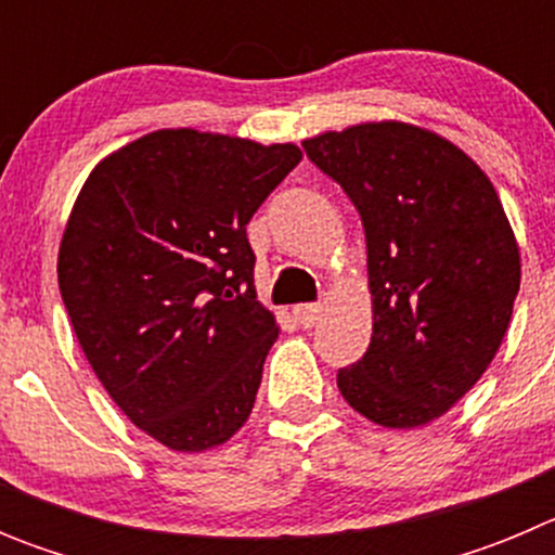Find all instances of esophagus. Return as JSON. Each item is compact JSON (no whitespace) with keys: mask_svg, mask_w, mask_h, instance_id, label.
Masks as SVG:
<instances>
[{"mask_svg":"<svg viewBox=\"0 0 555 555\" xmlns=\"http://www.w3.org/2000/svg\"><path fill=\"white\" fill-rule=\"evenodd\" d=\"M320 313H322L320 302H302V306H294V317H297V322H300L302 327L317 325Z\"/></svg>","mask_w":555,"mask_h":555,"instance_id":"esophagus-1","label":"esophagus"}]
</instances>
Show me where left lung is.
I'll list each match as a JSON object with an SVG mask.
<instances>
[{"instance_id": "obj_1", "label": "left lung", "mask_w": 555, "mask_h": 555, "mask_svg": "<svg viewBox=\"0 0 555 555\" xmlns=\"http://www.w3.org/2000/svg\"><path fill=\"white\" fill-rule=\"evenodd\" d=\"M361 214L372 341L338 370L347 403L384 428L442 416L492 364L519 292L498 191L448 139L370 121L302 141Z\"/></svg>"}]
</instances>
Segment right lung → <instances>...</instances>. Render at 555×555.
Here are the masks:
<instances>
[{
    "label": "right lung",
    "mask_w": 555,
    "mask_h": 555,
    "mask_svg": "<svg viewBox=\"0 0 555 555\" xmlns=\"http://www.w3.org/2000/svg\"><path fill=\"white\" fill-rule=\"evenodd\" d=\"M302 160L294 144L158 130L88 175L57 255L88 364L132 425L178 453L247 423L278 338L247 224Z\"/></svg>",
    "instance_id": "right-lung-1"
}]
</instances>
